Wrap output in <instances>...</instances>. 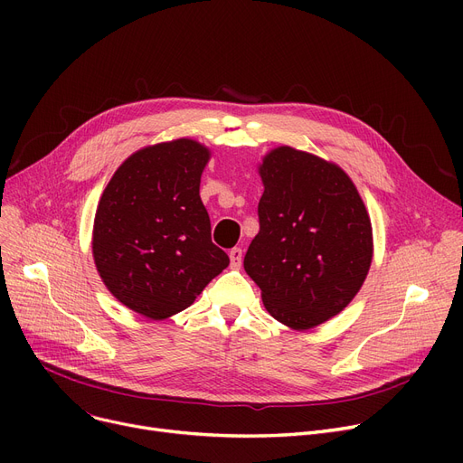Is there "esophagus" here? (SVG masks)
<instances>
[{
  "label": "esophagus",
  "instance_id": "1",
  "mask_svg": "<svg viewBox=\"0 0 463 463\" xmlns=\"http://www.w3.org/2000/svg\"><path fill=\"white\" fill-rule=\"evenodd\" d=\"M229 259H231V269L238 270L240 266H241V250L240 248H232L229 251Z\"/></svg>",
  "mask_w": 463,
  "mask_h": 463
}]
</instances>
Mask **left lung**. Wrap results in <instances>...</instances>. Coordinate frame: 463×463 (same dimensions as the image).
<instances>
[{
  "instance_id": "1",
  "label": "left lung",
  "mask_w": 463,
  "mask_h": 463,
  "mask_svg": "<svg viewBox=\"0 0 463 463\" xmlns=\"http://www.w3.org/2000/svg\"><path fill=\"white\" fill-rule=\"evenodd\" d=\"M259 234L244 259L276 321L309 330L342 313L373 259L372 219L345 170L293 146L259 163Z\"/></svg>"
}]
</instances>
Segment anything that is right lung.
<instances>
[{
  "label": "right lung",
  "instance_id": "obj_1",
  "mask_svg": "<svg viewBox=\"0 0 463 463\" xmlns=\"http://www.w3.org/2000/svg\"><path fill=\"white\" fill-rule=\"evenodd\" d=\"M212 150L194 138L157 142L131 154L95 210L91 255L110 295L146 319L189 307L229 266L212 244L201 176Z\"/></svg>",
  "mask_w": 463,
  "mask_h": 463
}]
</instances>
